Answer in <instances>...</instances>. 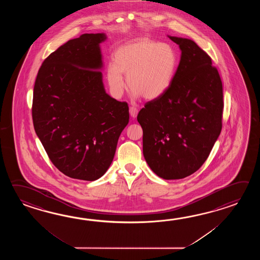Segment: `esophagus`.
<instances>
[{
	"instance_id": "obj_1",
	"label": "esophagus",
	"mask_w": 260,
	"mask_h": 260,
	"mask_svg": "<svg viewBox=\"0 0 260 260\" xmlns=\"http://www.w3.org/2000/svg\"><path fill=\"white\" fill-rule=\"evenodd\" d=\"M129 112H130V115H131L132 118H136V117L138 116V111L136 107H130Z\"/></svg>"
}]
</instances>
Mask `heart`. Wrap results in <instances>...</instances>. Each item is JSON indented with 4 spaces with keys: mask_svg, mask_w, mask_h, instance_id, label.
Listing matches in <instances>:
<instances>
[{
    "mask_svg": "<svg viewBox=\"0 0 260 260\" xmlns=\"http://www.w3.org/2000/svg\"><path fill=\"white\" fill-rule=\"evenodd\" d=\"M114 63L107 67V81L112 93L121 96L127 76V84L135 98L154 100L162 96L171 86L177 71V55L171 44L139 38L119 46L113 55Z\"/></svg>",
    "mask_w": 260,
    "mask_h": 260,
    "instance_id": "b5f03b06",
    "label": "heart"
}]
</instances>
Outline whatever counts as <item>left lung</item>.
Instances as JSON below:
<instances>
[{
  "label": "left lung",
  "mask_w": 260,
  "mask_h": 260,
  "mask_svg": "<svg viewBox=\"0 0 260 260\" xmlns=\"http://www.w3.org/2000/svg\"><path fill=\"white\" fill-rule=\"evenodd\" d=\"M168 37L179 46L180 61L170 88L139 111L143 155L166 180L190 176L204 165L222 128L220 76L192 40Z\"/></svg>",
  "instance_id": "obj_1"
}]
</instances>
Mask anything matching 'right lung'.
Returning a JSON list of instances; mask_svg holds the SVG:
<instances>
[{
	"mask_svg": "<svg viewBox=\"0 0 260 260\" xmlns=\"http://www.w3.org/2000/svg\"><path fill=\"white\" fill-rule=\"evenodd\" d=\"M105 34L70 40L44 61L35 81L34 129L54 166L94 181L105 174L129 122L127 103L106 93L100 44Z\"/></svg>",
	"mask_w": 260,
	"mask_h": 260,
	"instance_id": "add662e5",
	"label": "right lung"
}]
</instances>
